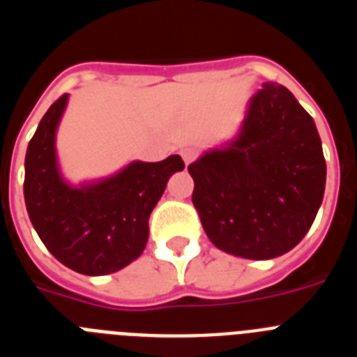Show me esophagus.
<instances>
[{"instance_id":"34e87169","label":"esophagus","mask_w":357,"mask_h":357,"mask_svg":"<svg viewBox=\"0 0 357 357\" xmlns=\"http://www.w3.org/2000/svg\"><path fill=\"white\" fill-rule=\"evenodd\" d=\"M181 155H182V159H184L185 166H188V164L195 159V155H197V153H195V150H191V148H184V150L181 151Z\"/></svg>"}]
</instances>
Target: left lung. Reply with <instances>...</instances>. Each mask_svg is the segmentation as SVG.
<instances>
[{"label":"left lung","mask_w":357,"mask_h":357,"mask_svg":"<svg viewBox=\"0 0 357 357\" xmlns=\"http://www.w3.org/2000/svg\"><path fill=\"white\" fill-rule=\"evenodd\" d=\"M188 172L214 247L264 261L307 234L324 200L327 169L313 118L284 85L264 82L234 139L206 151Z\"/></svg>","instance_id":"left-lung-1"}]
</instances>
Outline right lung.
<instances>
[{
    "instance_id": "add662e5",
    "label": "right lung",
    "mask_w": 357,
    "mask_h": 357,
    "mask_svg": "<svg viewBox=\"0 0 357 357\" xmlns=\"http://www.w3.org/2000/svg\"><path fill=\"white\" fill-rule=\"evenodd\" d=\"M61 96L43 116L24 159V204L30 222L55 259L84 275H107L143 254L148 218L181 155L160 162L132 160L114 175L73 185L56 159V128L68 107Z\"/></svg>"
}]
</instances>
